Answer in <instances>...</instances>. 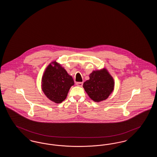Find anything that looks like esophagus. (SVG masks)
I'll return each instance as SVG.
<instances>
[{"label":"esophagus","instance_id":"esophagus-1","mask_svg":"<svg viewBox=\"0 0 157 157\" xmlns=\"http://www.w3.org/2000/svg\"><path fill=\"white\" fill-rule=\"evenodd\" d=\"M76 85H77V86H82V85H83V82H77L76 83Z\"/></svg>","mask_w":157,"mask_h":157}]
</instances>
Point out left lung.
I'll use <instances>...</instances> for the list:
<instances>
[{
  "label": "left lung",
  "mask_w": 157,
  "mask_h": 157,
  "mask_svg": "<svg viewBox=\"0 0 157 157\" xmlns=\"http://www.w3.org/2000/svg\"><path fill=\"white\" fill-rule=\"evenodd\" d=\"M90 79L83 83V87L93 101L100 102L107 99L114 88V81L106 69L93 71Z\"/></svg>",
  "instance_id": "8db88e82"
}]
</instances>
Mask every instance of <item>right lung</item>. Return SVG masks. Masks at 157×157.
<instances>
[{
    "mask_svg": "<svg viewBox=\"0 0 157 157\" xmlns=\"http://www.w3.org/2000/svg\"><path fill=\"white\" fill-rule=\"evenodd\" d=\"M46 67L42 79V88L45 95L53 102L59 104L67 97L71 87L74 85L71 76L56 62Z\"/></svg>",
    "mask_w": 157,
    "mask_h": 157,
    "instance_id": "1",
    "label": "right lung"
}]
</instances>
